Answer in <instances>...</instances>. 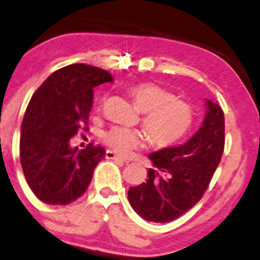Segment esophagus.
<instances>
[{
    "label": "esophagus",
    "mask_w": 260,
    "mask_h": 260,
    "mask_svg": "<svg viewBox=\"0 0 260 260\" xmlns=\"http://www.w3.org/2000/svg\"><path fill=\"white\" fill-rule=\"evenodd\" d=\"M105 157L108 158V160H114V161L121 162V164H127V162H128L127 160H124V158H122L121 156L115 154L114 151H111V150H108V151L105 152Z\"/></svg>",
    "instance_id": "obj_1"
}]
</instances>
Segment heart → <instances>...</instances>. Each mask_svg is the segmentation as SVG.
Returning a JSON list of instances; mask_svg holds the SVG:
<instances>
[{
    "label": "heart",
    "mask_w": 260,
    "mask_h": 260,
    "mask_svg": "<svg viewBox=\"0 0 260 260\" xmlns=\"http://www.w3.org/2000/svg\"><path fill=\"white\" fill-rule=\"evenodd\" d=\"M129 94L137 108L144 112L143 128L150 142L157 148L176 145L191 129L195 122L192 105L176 98L170 90L144 82L131 87ZM103 139L109 148L122 156H128L144 143L142 133L126 127H112Z\"/></svg>",
    "instance_id": "obj_1"
}]
</instances>
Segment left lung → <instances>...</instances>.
<instances>
[{
  "label": "left lung",
  "instance_id": "obj_1",
  "mask_svg": "<svg viewBox=\"0 0 260 260\" xmlns=\"http://www.w3.org/2000/svg\"><path fill=\"white\" fill-rule=\"evenodd\" d=\"M207 114L192 138L149 155L148 179L128 190V201L143 219L168 223L192 208L206 192L224 151V112L207 100Z\"/></svg>",
  "mask_w": 260,
  "mask_h": 260
}]
</instances>
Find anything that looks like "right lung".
<instances>
[{"label": "right lung", "instance_id": "add662e5", "mask_svg": "<svg viewBox=\"0 0 260 260\" xmlns=\"http://www.w3.org/2000/svg\"><path fill=\"white\" fill-rule=\"evenodd\" d=\"M110 73L86 64L54 71L37 88L20 131V164L35 196L47 205L65 206L83 195L104 148H71L70 140L87 131L93 89L112 82Z\"/></svg>", "mask_w": 260, "mask_h": 260}]
</instances>
